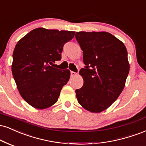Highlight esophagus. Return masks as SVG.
<instances>
[{
	"label": "esophagus",
	"mask_w": 146,
	"mask_h": 146,
	"mask_svg": "<svg viewBox=\"0 0 146 146\" xmlns=\"http://www.w3.org/2000/svg\"><path fill=\"white\" fill-rule=\"evenodd\" d=\"M78 75V73H75V72H74V71H71V77H75V75Z\"/></svg>",
	"instance_id": "obj_1"
}]
</instances>
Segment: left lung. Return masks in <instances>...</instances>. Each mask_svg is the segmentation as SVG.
Returning a JSON list of instances; mask_svg holds the SVG:
<instances>
[{
	"label": "left lung",
	"instance_id": "obj_1",
	"mask_svg": "<svg viewBox=\"0 0 146 146\" xmlns=\"http://www.w3.org/2000/svg\"><path fill=\"white\" fill-rule=\"evenodd\" d=\"M83 51L84 85L75 90L78 103L88 111L108 108L123 90L129 73L128 53L122 41L107 32H77Z\"/></svg>",
	"mask_w": 146,
	"mask_h": 146
}]
</instances>
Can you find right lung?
Listing matches in <instances>:
<instances>
[{
  "label": "right lung",
  "instance_id": "add662e5",
  "mask_svg": "<svg viewBox=\"0 0 146 146\" xmlns=\"http://www.w3.org/2000/svg\"><path fill=\"white\" fill-rule=\"evenodd\" d=\"M74 31L35 29L17 42L14 49L12 73L21 96L36 109H45L58 99L70 71L52 66L60 60L63 46Z\"/></svg>",
  "mask_w": 146,
  "mask_h": 146
}]
</instances>
